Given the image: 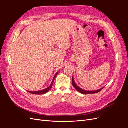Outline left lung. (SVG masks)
Segmentation results:
<instances>
[{
    "mask_svg": "<svg viewBox=\"0 0 128 128\" xmlns=\"http://www.w3.org/2000/svg\"><path fill=\"white\" fill-rule=\"evenodd\" d=\"M72 86H73L75 88L77 91H78L79 92H80V94H96V93L99 92L100 91H101L102 90V89L103 88H102L99 89L98 90H96V91H86L84 90L83 89L80 88L79 87H78L77 86V85L75 84L74 80L73 77L72 78Z\"/></svg>",
    "mask_w": 128,
    "mask_h": 128,
    "instance_id": "8db88e82",
    "label": "left lung"
}]
</instances>
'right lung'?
<instances>
[{"label": "right lung", "instance_id": "obj_1", "mask_svg": "<svg viewBox=\"0 0 128 128\" xmlns=\"http://www.w3.org/2000/svg\"><path fill=\"white\" fill-rule=\"evenodd\" d=\"M58 72H56V75L54 76V78H53V81H52V83H51V86H50L48 88L44 89V90H43L40 91H28V92H29V93H30V94H45V93L48 92V91L50 90V89L51 88H52V85H53V84L54 81V80H55V78H56V75H58Z\"/></svg>", "mask_w": 128, "mask_h": 128}]
</instances>
